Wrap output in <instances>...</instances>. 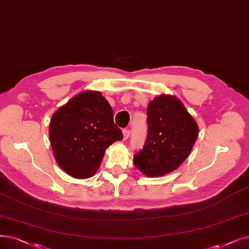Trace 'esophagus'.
<instances>
[{
  "label": "esophagus",
  "instance_id": "obj_1",
  "mask_svg": "<svg viewBox=\"0 0 249 249\" xmlns=\"http://www.w3.org/2000/svg\"><path fill=\"white\" fill-rule=\"evenodd\" d=\"M129 136H130V130H129V129H124V130H123V137H124V139L125 140L128 139Z\"/></svg>",
  "mask_w": 249,
  "mask_h": 249
}]
</instances>
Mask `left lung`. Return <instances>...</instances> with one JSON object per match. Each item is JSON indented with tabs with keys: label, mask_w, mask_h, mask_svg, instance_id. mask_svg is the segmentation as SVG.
I'll use <instances>...</instances> for the list:
<instances>
[{
	"label": "left lung",
	"mask_w": 249,
	"mask_h": 249,
	"mask_svg": "<svg viewBox=\"0 0 249 249\" xmlns=\"http://www.w3.org/2000/svg\"><path fill=\"white\" fill-rule=\"evenodd\" d=\"M147 136L133 157L135 167L149 177L176 170L196 142L198 126L176 96L160 94L148 104Z\"/></svg>",
	"instance_id": "8db88e82"
}]
</instances>
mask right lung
Returning a JSON list of instances; mask_svg holds the SVG:
<instances>
[{
    "instance_id": "right-lung-1",
    "label": "right lung",
    "mask_w": 249,
    "mask_h": 249,
    "mask_svg": "<svg viewBox=\"0 0 249 249\" xmlns=\"http://www.w3.org/2000/svg\"><path fill=\"white\" fill-rule=\"evenodd\" d=\"M110 104L99 91L85 90L53 113L50 123L52 149L71 177L85 179L99 170L106 149L123 139Z\"/></svg>"
}]
</instances>
